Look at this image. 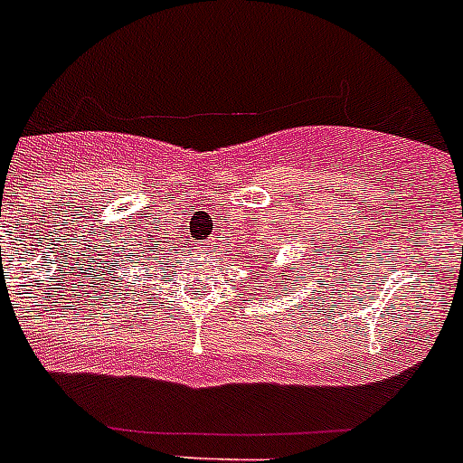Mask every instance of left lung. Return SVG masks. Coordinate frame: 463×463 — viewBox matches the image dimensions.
Returning a JSON list of instances; mask_svg holds the SVG:
<instances>
[{
  "instance_id": "obj_1",
  "label": "left lung",
  "mask_w": 463,
  "mask_h": 463,
  "mask_svg": "<svg viewBox=\"0 0 463 463\" xmlns=\"http://www.w3.org/2000/svg\"><path fill=\"white\" fill-rule=\"evenodd\" d=\"M267 260H269V257H267ZM273 260H276V257H273ZM294 278H298V271H294L292 267H288V273H285V276H278V273L273 276L271 289H285V285H288V282H289V285H294V282H292ZM273 284L277 285L276 288H272ZM260 285H261V282H260Z\"/></svg>"
}]
</instances>
